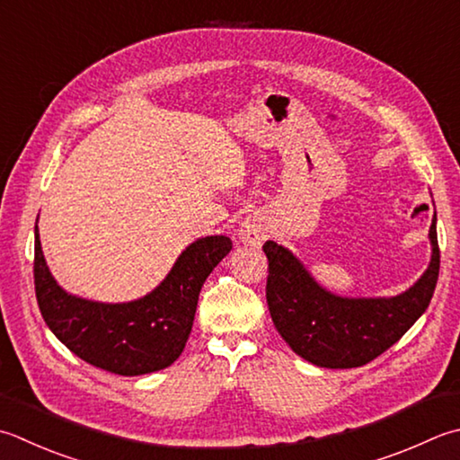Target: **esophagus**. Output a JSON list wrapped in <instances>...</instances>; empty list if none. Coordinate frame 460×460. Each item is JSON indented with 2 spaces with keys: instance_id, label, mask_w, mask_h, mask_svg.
Masks as SVG:
<instances>
[{
  "instance_id": "esophagus-1",
  "label": "esophagus",
  "mask_w": 460,
  "mask_h": 460,
  "mask_svg": "<svg viewBox=\"0 0 460 460\" xmlns=\"http://www.w3.org/2000/svg\"><path fill=\"white\" fill-rule=\"evenodd\" d=\"M239 239L243 243H251V245H257L263 239V227H261L257 219H245L239 227Z\"/></svg>"
}]
</instances>
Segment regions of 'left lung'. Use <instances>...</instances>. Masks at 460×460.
<instances>
[{"instance_id": "8db88e82", "label": "left lung", "mask_w": 460, "mask_h": 460, "mask_svg": "<svg viewBox=\"0 0 460 460\" xmlns=\"http://www.w3.org/2000/svg\"><path fill=\"white\" fill-rule=\"evenodd\" d=\"M437 217L430 225L433 259L419 281L393 299H343L313 281L289 251L267 241V305L273 325L296 355L317 367L371 363L407 332L433 299L440 251Z\"/></svg>"}]
</instances>
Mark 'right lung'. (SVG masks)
Returning <instances> with one entry per match:
<instances>
[{
	"label": "right lung",
	"mask_w": 460,
	"mask_h": 460,
	"mask_svg": "<svg viewBox=\"0 0 460 460\" xmlns=\"http://www.w3.org/2000/svg\"><path fill=\"white\" fill-rule=\"evenodd\" d=\"M231 247L223 235L195 241L155 291L133 303L105 305L71 296L53 281L35 225L33 279L41 317L89 365L123 376L159 371L183 353L205 279Z\"/></svg>",
	"instance_id": "right-lung-1"
}]
</instances>
